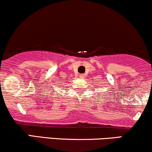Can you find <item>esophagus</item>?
Listing matches in <instances>:
<instances>
[{
	"label": "esophagus",
	"instance_id": "34e87169",
	"mask_svg": "<svg viewBox=\"0 0 152 152\" xmlns=\"http://www.w3.org/2000/svg\"><path fill=\"white\" fill-rule=\"evenodd\" d=\"M79 77L81 78H85V75H84V74H80Z\"/></svg>",
	"mask_w": 152,
	"mask_h": 152
}]
</instances>
